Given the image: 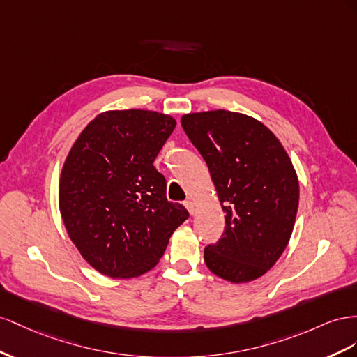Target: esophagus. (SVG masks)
Returning a JSON list of instances; mask_svg holds the SVG:
<instances>
[{
  "label": "esophagus",
  "instance_id": "34e87169",
  "mask_svg": "<svg viewBox=\"0 0 357 357\" xmlns=\"http://www.w3.org/2000/svg\"><path fill=\"white\" fill-rule=\"evenodd\" d=\"M184 205H185V208L188 209V212H190L191 215H192V213H195V211H196V208H195V203H192V202L188 199V200H185V202H184Z\"/></svg>",
  "mask_w": 357,
  "mask_h": 357
}]
</instances>
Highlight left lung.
Here are the masks:
<instances>
[{
  "mask_svg": "<svg viewBox=\"0 0 357 357\" xmlns=\"http://www.w3.org/2000/svg\"><path fill=\"white\" fill-rule=\"evenodd\" d=\"M211 172L226 227L205 248L211 272L230 282L266 273L290 241L299 205V182L286 149L251 116L230 110L181 119Z\"/></svg>",
  "mask_w": 357,
  "mask_h": 357,
  "instance_id": "left-lung-1",
  "label": "left lung"
}]
</instances>
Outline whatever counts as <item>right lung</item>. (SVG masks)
<instances>
[{
    "label": "right lung",
    "instance_id": "add662e5",
    "mask_svg": "<svg viewBox=\"0 0 357 357\" xmlns=\"http://www.w3.org/2000/svg\"><path fill=\"white\" fill-rule=\"evenodd\" d=\"M176 121L152 110H109L71 146L59 179V211L82 257L112 278L148 272L190 215L166 197L154 167Z\"/></svg>",
    "mask_w": 357,
    "mask_h": 357
}]
</instances>
